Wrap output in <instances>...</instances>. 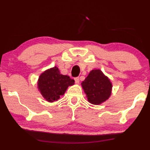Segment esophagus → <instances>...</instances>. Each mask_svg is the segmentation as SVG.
<instances>
[{
	"label": "esophagus",
	"mask_w": 150,
	"mask_h": 150,
	"mask_svg": "<svg viewBox=\"0 0 150 150\" xmlns=\"http://www.w3.org/2000/svg\"><path fill=\"white\" fill-rule=\"evenodd\" d=\"M74 81H75V83L76 84H79V82H80V79L79 77H76L74 79Z\"/></svg>",
	"instance_id": "obj_1"
}]
</instances>
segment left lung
Wrapping results in <instances>:
<instances>
[{"mask_svg":"<svg viewBox=\"0 0 150 150\" xmlns=\"http://www.w3.org/2000/svg\"><path fill=\"white\" fill-rule=\"evenodd\" d=\"M81 85L88 101L96 105L105 102L111 94L112 84L100 69L90 71Z\"/></svg>","mask_w":150,"mask_h":150,"instance_id":"obj_1","label":"left lung"}]
</instances>
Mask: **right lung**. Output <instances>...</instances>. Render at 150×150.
<instances>
[{"mask_svg":"<svg viewBox=\"0 0 150 150\" xmlns=\"http://www.w3.org/2000/svg\"><path fill=\"white\" fill-rule=\"evenodd\" d=\"M74 84V80L66 75L61 74L58 67L45 71L40 75L38 80V89L48 102L58 100L65 93L69 86Z\"/></svg>","mask_w":150,"mask_h":150,"instance_id":"obj_1","label":"right lung"}]
</instances>
